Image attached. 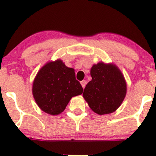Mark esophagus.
Here are the masks:
<instances>
[{"mask_svg":"<svg viewBox=\"0 0 156 156\" xmlns=\"http://www.w3.org/2000/svg\"><path fill=\"white\" fill-rule=\"evenodd\" d=\"M80 84H81L82 87H83V88L84 89V88H85V87H86V84H87V81H86L85 80H82V81H80Z\"/></svg>","mask_w":156,"mask_h":156,"instance_id":"34e87169","label":"esophagus"}]
</instances>
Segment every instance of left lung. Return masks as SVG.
Masks as SVG:
<instances>
[{
	"label": "left lung",
	"instance_id": "left-lung-1",
	"mask_svg": "<svg viewBox=\"0 0 156 156\" xmlns=\"http://www.w3.org/2000/svg\"><path fill=\"white\" fill-rule=\"evenodd\" d=\"M90 75L92 79L83 93L89 106L99 115L114 112L127 92L126 81L120 69L114 64L101 62L92 66Z\"/></svg>",
	"mask_w": 156,
	"mask_h": 156
}]
</instances>
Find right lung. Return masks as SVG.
Segmentation results:
<instances>
[{
  "label": "right lung",
  "instance_id": "right-lung-1",
  "mask_svg": "<svg viewBox=\"0 0 156 156\" xmlns=\"http://www.w3.org/2000/svg\"><path fill=\"white\" fill-rule=\"evenodd\" d=\"M83 89L76 79L75 69L61 59L48 62L37 73L32 86L34 98L39 108L51 115L63 112L73 97Z\"/></svg>",
  "mask_w": 156,
  "mask_h": 156
}]
</instances>
